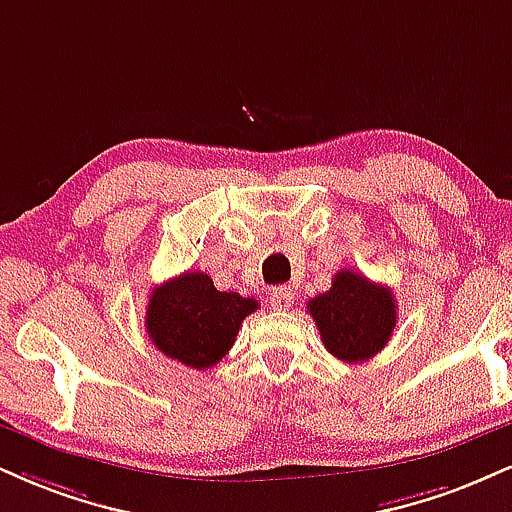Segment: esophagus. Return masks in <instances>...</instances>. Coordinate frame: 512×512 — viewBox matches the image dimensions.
Listing matches in <instances>:
<instances>
[{
    "mask_svg": "<svg viewBox=\"0 0 512 512\" xmlns=\"http://www.w3.org/2000/svg\"><path fill=\"white\" fill-rule=\"evenodd\" d=\"M295 293L288 286H276L269 291V303H272L274 310H288L293 305Z\"/></svg>",
    "mask_w": 512,
    "mask_h": 512,
    "instance_id": "esophagus-1",
    "label": "esophagus"
}]
</instances>
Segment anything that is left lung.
I'll use <instances>...</instances> for the list:
<instances>
[{"label":"left lung","mask_w":512,"mask_h":512,"mask_svg":"<svg viewBox=\"0 0 512 512\" xmlns=\"http://www.w3.org/2000/svg\"><path fill=\"white\" fill-rule=\"evenodd\" d=\"M322 343L343 362H365L389 343L396 326V300L391 288L367 276L341 269L331 288L307 300Z\"/></svg>","instance_id":"left-lung-1"}]
</instances>
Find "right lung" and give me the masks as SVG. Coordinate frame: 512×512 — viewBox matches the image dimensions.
<instances>
[{
    "instance_id": "1",
    "label": "right lung",
    "mask_w": 512,
    "mask_h": 512,
    "mask_svg": "<svg viewBox=\"0 0 512 512\" xmlns=\"http://www.w3.org/2000/svg\"><path fill=\"white\" fill-rule=\"evenodd\" d=\"M255 298L226 293L202 272H186L150 293L145 329L166 357L193 369H209L236 343L243 319L257 310Z\"/></svg>"
}]
</instances>
